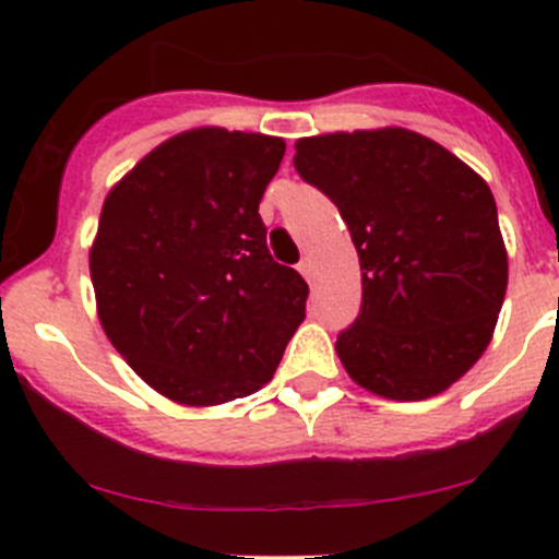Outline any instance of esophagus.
Listing matches in <instances>:
<instances>
[{
  "label": "esophagus",
  "mask_w": 559,
  "mask_h": 559,
  "mask_svg": "<svg viewBox=\"0 0 559 559\" xmlns=\"http://www.w3.org/2000/svg\"><path fill=\"white\" fill-rule=\"evenodd\" d=\"M297 270H300V273L306 275L308 281L313 278V264H311V259H308V257H306V259H300V264H297Z\"/></svg>",
  "instance_id": "esophagus-1"
}]
</instances>
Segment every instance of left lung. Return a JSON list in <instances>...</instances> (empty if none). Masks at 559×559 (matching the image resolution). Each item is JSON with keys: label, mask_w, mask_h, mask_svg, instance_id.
I'll use <instances>...</instances> for the list:
<instances>
[{"label": "left lung", "mask_w": 559, "mask_h": 559, "mask_svg": "<svg viewBox=\"0 0 559 559\" xmlns=\"http://www.w3.org/2000/svg\"><path fill=\"white\" fill-rule=\"evenodd\" d=\"M295 170L341 211L362 267V308L337 335L359 386L425 400L492 341L509 284L489 186L408 129L337 132L295 145Z\"/></svg>", "instance_id": "obj_1"}]
</instances>
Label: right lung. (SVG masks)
<instances>
[{
    "instance_id": "right-lung-1",
    "label": "right lung",
    "mask_w": 559,
    "mask_h": 559,
    "mask_svg": "<svg viewBox=\"0 0 559 559\" xmlns=\"http://www.w3.org/2000/svg\"><path fill=\"white\" fill-rule=\"evenodd\" d=\"M284 151L267 134L191 129L107 194L92 248L99 321L175 403L257 392L306 319L308 284L270 257L259 216Z\"/></svg>"
}]
</instances>
